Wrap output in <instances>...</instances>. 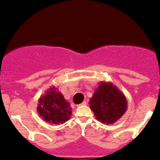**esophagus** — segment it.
Returning <instances> with one entry per match:
<instances>
[{"label":"esophagus","mask_w":160,"mask_h":160,"mask_svg":"<svg viewBox=\"0 0 160 160\" xmlns=\"http://www.w3.org/2000/svg\"><path fill=\"white\" fill-rule=\"evenodd\" d=\"M86 102H82L81 104H77V106H78V107H80V106H82V105H86Z\"/></svg>","instance_id":"1"}]
</instances>
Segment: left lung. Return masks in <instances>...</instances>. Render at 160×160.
Returning a JSON list of instances; mask_svg holds the SVG:
<instances>
[{
  "label": "left lung",
  "mask_w": 160,
  "mask_h": 160,
  "mask_svg": "<svg viewBox=\"0 0 160 160\" xmlns=\"http://www.w3.org/2000/svg\"><path fill=\"white\" fill-rule=\"evenodd\" d=\"M90 109L102 123L113 124L127 111L126 96L112 82H101L89 100Z\"/></svg>",
  "instance_id": "8db88e82"
}]
</instances>
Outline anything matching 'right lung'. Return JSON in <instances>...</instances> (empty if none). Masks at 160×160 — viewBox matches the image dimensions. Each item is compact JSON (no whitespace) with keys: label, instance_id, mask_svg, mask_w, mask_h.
Segmentation results:
<instances>
[{"label":"right lung","instance_id":"1","mask_svg":"<svg viewBox=\"0 0 160 160\" xmlns=\"http://www.w3.org/2000/svg\"><path fill=\"white\" fill-rule=\"evenodd\" d=\"M38 114L43 120L53 124H63L71 118L72 110L70 103L56 86H52L38 100Z\"/></svg>","mask_w":160,"mask_h":160}]
</instances>
